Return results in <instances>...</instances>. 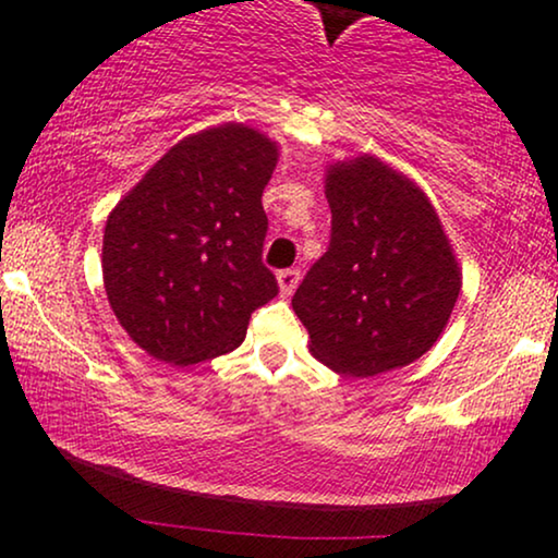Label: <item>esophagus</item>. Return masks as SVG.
Here are the masks:
<instances>
[{
  "label": "esophagus",
  "mask_w": 558,
  "mask_h": 558,
  "mask_svg": "<svg viewBox=\"0 0 558 558\" xmlns=\"http://www.w3.org/2000/svg\"><path fill=\"white\" fill-rule=\"evenodd\" d=\"M300 269H284L277 274V281H279V292L281 296H289L296 289V284H300Z\"/></svg>",
  "instance_id": "obj_1"
}]
</instances>
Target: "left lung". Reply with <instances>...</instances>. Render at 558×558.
<instances>
[{
  "label": "left lung",
  "instance_id": "8db88e82",
  "mask_svg": "<svg viewBox=\"0 0 558 558\" xmlns=\"http://www.w3.org/2000/svg\"><path fill=\"white\" fill-rule=\"evenodd\" d=\"M330 248L292 296L310 353L371 378L422 357L445 332L462 271L422 187L373 155L327 165Z\"/></svg>",
  "mask_w": 558,
  "mask_h": 558
}]
</instances>
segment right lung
<instances>
[{"instance_id":"obj_1","label":"right lung","mask_w":558,"mask_h":558,"mask_svg":"<svg viewBox=\"0 0 558 558\" xmlns=\"http://www.w3.org/2000/svg\"><path fill=\"white\" fill-rule=\"evenodd\" d=\"M277 162V142L228 121L167 149L109 213L106 296L151 357L185 368L231 353L251 312L277 296L262 264Z\"/></svg>"}]
</instances>
